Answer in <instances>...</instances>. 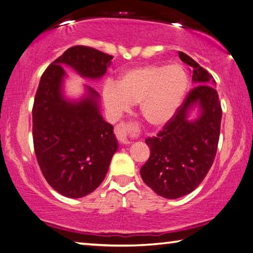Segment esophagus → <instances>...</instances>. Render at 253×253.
Listing matches in <instances>:
<instances>
[{
	"label": "esophagus",
	"mask_w": 253,
	"mask_h": 253,
	"mask_svg": "<svg viewBox=\"0 0 253 253\" xmlns=\"http://www.w3.org/2000/svg\"><path fill=\"white\" fill-rule=\"evenodd\" d=\"M115 135L123 144H129V137L138 136V129L135 123H121L115 127Z\"/></svg>",
	"instance_id": "obj_1"
}]
</instances>
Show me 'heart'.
<instances>
[{
  "mask_svg": "<svg viewBox=\"0 0 253 253\" xmlns=\"http://www.w3.org/2000/svg\"><path fill=\"white\" fill-rule=\"evenodd\" d=\"M188 89V76L178 65H147L124 72L117 84L102 88L105 106L115 118L140 102V114L148 125L163 127L172 119Z\"/></svg>",
  "mask_w": 253,
  "mask_h": 253,
  "instance_id": "heart-1",
  "label": "heart"
}]
</instances>
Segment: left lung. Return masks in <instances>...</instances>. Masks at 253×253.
Listing matches in <instances>:
<instances>
[{
    "mask_svg": "<svg viewBox=\"0 0 253 253\" xmlns=\"http://www.w3.org/2000/svg\"><path fill=\"white\" fill-rule=\"evenodd\" d=\"M179 59L192 69L194 87L179 106L175 116L155 137L145 142L151 149L140 176L156 194L177 199L198 187L211 169L220 137L222 109L212 75L184 52ZM198 106L200 115L187 119Z\"/></svg>",
    "mask_w": 253,
    "mask_h": 253,
    "instance_id": "8db88e82",
    "label": "left lung"
}]
</instances>
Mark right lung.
Instances as JSON below:
<instances>
[{"label": "right lung", "mask_w": 253, "mask_h": 253, "mask_svg": "<svg viewBox=\"0 0 253 253\" xmlns=\"http://www.w3.org/2000/svg\"><path fill=\"white\" fill-rule=\"evenodd\" d=\"M113 55L76 45L55 59L42 75L32 109L34 152L46 182L58 193L84 198L104 181L118 143L114 127L100 115L99 93L85 85V96H63L69 66L84 78L99 79Z\"/></svg>", "instance_id": "right-lung-1"}]
</instances>
